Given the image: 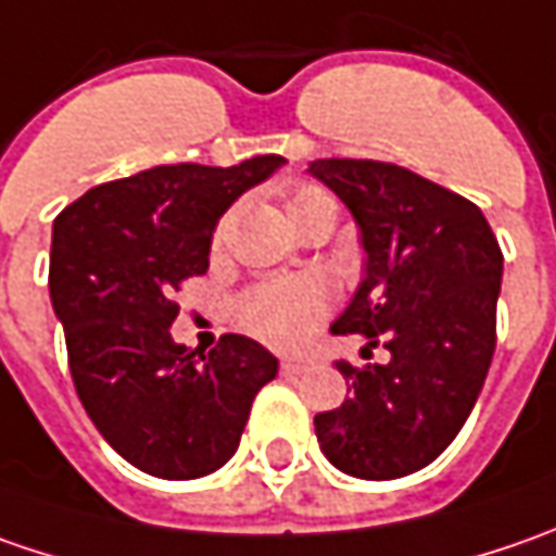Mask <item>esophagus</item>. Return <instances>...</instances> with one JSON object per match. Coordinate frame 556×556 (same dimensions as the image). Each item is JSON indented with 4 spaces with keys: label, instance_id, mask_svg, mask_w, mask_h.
I'll return each instance as SVG.
<instances>
[{
    "label": "esophagus",
    "instance_id": "obj_1",
    "mask_svg": "<svg viewBox=\"0 0 556 556\" xmlns=\"http://www.w3.org/2000/svg\"><path fill=\"white\" fill-rule=\"evenodd\" d=\"M306 371V365L303 362H290V358H281V374L285 377H293V374H303Z\"/></svg>",
    "mask_w": 556,
    "mask_h": 556
}]
</instances>
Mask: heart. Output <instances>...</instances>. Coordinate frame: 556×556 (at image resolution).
Here are the masks:
<instances>
[{
	"label": "heart",
	"mask_w": 556,
	"mask_h": 556,
	"mask_svg": "<svg viewBox=\"0 0 556 556\" xmlns=\"http://www.w3.org/2000/svg\"><path fill=\"white\" fill-rule=\"evenodd\" d=\"M318 206H333L331 194L315 185H300L285 203V213L290 225H296ZM219 241H223V225L216 228V244ZM325 312H328V293L312 278L271 281V285L250 290L238 303V315L247 331L256 333L260 340H266L278 350H300L315 333Z\"/></svg>",
	"instance_id": "1"
}]
</instances>
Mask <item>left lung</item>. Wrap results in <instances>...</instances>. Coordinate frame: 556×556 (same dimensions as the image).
Masks as SVG:
<instances>
[{"label": "left lung", "instance_id": "obj_1", "mask_svg": "<svg viewBox=\"0 0 556 556\" xmlns=\"http://www.w3.org/2000/svg\"><path fill=\"white\" fill-rule=\"evenodd\" d=\"M353 213L365 278L333 333H362L383 365L337 362L353 395L315 415V437L337 470L399 480L437 460L458 437L495 353L502 247L482 210L455 191L380 161H312Z\"/></svg>", "mask_w": 556, "mask_h": 556}]
</instances>
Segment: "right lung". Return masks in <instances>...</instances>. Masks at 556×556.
<instances>
[{
	"label": "right lung",
	"mask_w": 556,
	"mask_h": 556,
	"mask_svg": "<svg viewBox=\"0 0 556 556\" xmlns=\"http://www.w3.org/2000/svg\"><path fill=\"white\" fill-rule=\"evenodd\" d=\"M176 163L89 188L52 225L49 290L74 387L108 445L151 477L198 480L238 452L278 358L241 333L188 353L173 293L210 266L223 213L285 166Z\"/></svg>",
	"instance_id": "right-lung-1"
}]
</instances>
